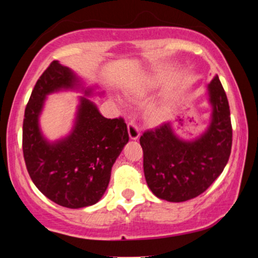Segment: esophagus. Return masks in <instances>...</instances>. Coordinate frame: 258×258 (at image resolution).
I'll use <instances>...</instances> for the list:
<instances>
[{"label":"esophagus","instance_id":"obj_1","mask_svg":"<svg viewBox=\"0 0 258 258\" xmlns=\"http://www.w3.org/2000/svg\"><path fill=\"white\" fill-rule=\"evenodd\" d=\"M127 130H128V136H130V138L132 139V141H136V139L139 138V135H141V132H139L138 126L136 125L133 121H130L128 125H127Z\"/></svg>","mask_w":258,"mask_h":258}]
</instances>
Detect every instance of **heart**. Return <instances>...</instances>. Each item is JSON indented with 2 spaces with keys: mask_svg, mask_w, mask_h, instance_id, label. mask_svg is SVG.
<instances>
[{
  "mask_svg": "<svg viewBox=\"0 0 258 258\" xmlns=\"http://www.w3.org/2000/svg\"><path fill=\"white\" fill-rule=\"evenodd\" d=\"M162 84V81L159 78L147 80V81L141 82V84L136 85L132 90V94L136 98H144L147 97L150 92L158 88L160 85ZM174 97L172 94H167L164 98H161L159 102H156L155 104H153L149 109V116L152 117L154 121H164L166 120L171 115V112L173 111L174 108Z\"/></svg>",
  "mask_w": 258,
  "mask_h": 258,
  "instance_id": "b5f03b06",
  "label": "heart"
}]
</instances>
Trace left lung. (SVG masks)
Segmentation results:
<instances>
[{"label": "left lung", "instance_id": "left-lung-1", "mask_svg": "<svg viewBox=\"0 0 258 258\" xmlns=\"http://www.w3.org/2000/svg\"><path fill=\"white\" fill-rule=\"evenodd\" d=\"M210 122L201 135L183 139L166 122L141 136L147 184L159 199L182 203L197 198L223 172L232 150L229 104L216 75L207 86Z\"/></svg>", "mask_w": 258, "mask_h": 258}]
</instances>
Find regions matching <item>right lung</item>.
I'll return each instance as SVG.
<instances>
[{"mask_svg":"<svg viewBox=\"0 0 258 258\" xmlns=\"http://www.w3.org/2000/svg\"><path fill=\"white\" fill-rule=\"evenodd\" d=\"M98 86L86 82L58 60L37 80L25 108L23 153L32 182L44 197L68 209L94 205L102 199L111 167L128 142L127 126L121 119H106L87 97L102 96ZM76 90L78 110L72 131L57 141L44 137L39 116L48 94Z\"/></svg>","mask_w":258,"mask_h":258,"instance_id":"obj_1","label":"right lung"}]
</instances>
